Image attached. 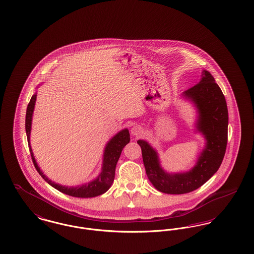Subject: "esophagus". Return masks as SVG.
<instances>
[{"label":"esophagus","mask_w":254,"mask_h":254,"mask_svg":"<svg viewBox=\"0 0 254 254\" xmlns=\"http://www.w3.org/2000/svg\"><path fill=\"white\" fill-rule=\"evenodd\" d=\"M143 133V128L140 126H133L131 127V134L133 136H140Z\"/></svg>","instance_id":"34e87169"}]
</instances>
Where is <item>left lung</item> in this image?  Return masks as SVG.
I'll use <instances>...</instances> for the list:
<instances>
[{
  "instance_id": "1",
  "label": "left lung",
  "mask_w": 254,
  "mask_h": 254,
  "mask_svg": "<svg viewBox=\"0 0 254 254\" xmlns=\"http://www.w3.org/2000/svg\"><path fill=\"white\" fill-rule=\"evenodd\" d=\"M191 99L199 111L198 130L205 135L206 145L197 165L189 172L169 174L161 169L156 151L143 140L142 148L145 172L159 191L184 194L203 186L217 171L225 156L228 144L229 112L225 96L210 72L204 70L201 81L184 92Z\"/></svg>"
}]
</instances>
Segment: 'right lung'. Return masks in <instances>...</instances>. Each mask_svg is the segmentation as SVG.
I'll list each match as a JSON object with an SVG mask.
<instances>
[{"label": "right lung", "mask_w": 254, "mask_h": 254, "mask_svg": "<svg viewBox=\"0 0 254 254\" xmlns=\"http://www.w3.org/2000/svg\"><path fill=\"white\" fill-rule=\"evenodd\" d=\"M35 101H36V95H33L31 97L27 109H26V115H25V131H26V136H27V142H28V147L30 151V155L32 162L34 164V167L39 172V174L43 177L45 181L48 182L50 186L55 188L63 193L70 195L73 197H79V198H89V197H95L98 195L105 193L112 183L114 181L115 177V168L117 165V162L121 155L122 150L125 147V145L129 143L130 137H129V132L126 128L122 130L118 134H116L106 146L105 149V155H104V163H103V169L101 174L98 176V178L94 181L90 182L87 185H83L81 187H76V188H68V187H63L58 184H55L52 181L48 179V177L41 171L37 165L35 158L33 155L31 146H30V129H31V118H32V113L33 109L35 106Z\"/></svg>", "instance_id": "obj_1"}]
</instances>
